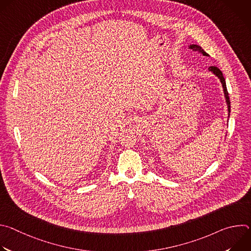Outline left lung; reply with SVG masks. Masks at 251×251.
<instances>
[{"mask_svg": "<svg viewBox=\"0 0 251 251\" xmlns=\"http://www.w3.org/2000/svg\"><path fill=\"white\" fill-rule=\"evenodd\" d=\"M190 49H192L194 51H200L201 52L203 55H208L201 47L199 46H196V45H193L190 47ZM208 69L210 71H212V73L216 75L222 81L223 83V87H224V91H225V95H226V103H227V107H228V112H230V100H229V96H228V92H227V89H226V80H225V77L223 75V73L221 71L220 68H218L217 66H209Z\"/></svg>", "mask_w": 251, "mask_h": 251, "instance_id": "left-lung-1", "label": "left lung"}]
</instances>
